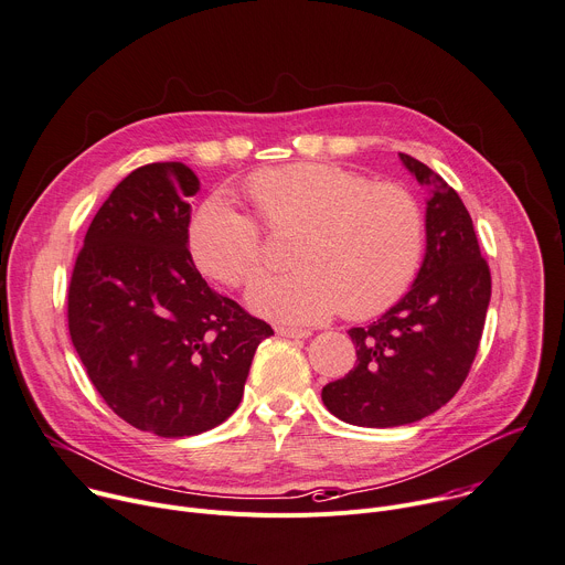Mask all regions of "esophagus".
Listing matches in <instances>:
<instances>
[{
    "label": "esophagus",
    "instance_id": "34e87169",
    "mask_svg": "<svg viewBox=\"0 0 565 565\" xmlns=\"http://www.w3.org/2000/svg\"><path fill=\"white\" fill-rule=\"evenodd\" d=\"M277 333L284 338H301V340L311 335L309 329H292V327H277Z\"/></svg>",
    "mask_w": 565,
    "mask_h": 565
}]
</instances>
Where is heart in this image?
<instances>
[{
  "instance_id": "heart-1",
  "label": "heart",
  "mask_w": 565,
  "mask_h": 565,
  "mask_svg": "<svg viewBox=\"0 0 565 565\" xmlns=\"http://www.w3.org/2000/svg\"><path fill=\"white\" fill-rule=\"evenodd\" d=\"M275 230H299L290 273L266 275L247 290V306L288 324L370 318L413 284L424 254V214L398 184L333 164H290L254 173L245 184ZM189 243L214 279L243 286L266 264L262 227L234 202L214 195L195 212Z\"/></svg>"
}]
</instances>
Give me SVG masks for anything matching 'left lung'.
I'll return each instance as SVG.
<instances>
[{
  "label": "left lung",
  "instance_id": "1",
  "mask_svg": "<svg viewBox=\"0 0 565 565\" xmlns=\"http://www.w3.org/2000/svg\"><path fill=\"white\" fill-rule=\"evenodd\" d=\"M398 160L428 189L422 268L376 322L349 329L358 361L322 387L329 413L363 428L415 424L455 396L473 365L491 299L465 202L424 162L405 152Z\"/></svg>",
  "mask_w": 565,
  "mask_h": 565
}]
</instances>
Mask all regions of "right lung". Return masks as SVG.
I'll use <instances>...</instances> for the list:
<instances>
[{"label": "right lung", "mask_w": 565, "mask_h": 565, "mask_svg": "<svg viewBox=\"0 0 565 565\" xmlns=\"http://www.w3.org/2000/svg\"><path fill=\"white\" fill-rule=\"evenodd\" d=\"M195 173L146 164L100 204L76 259L67 318L74 349L104 401L130 426L191 437L241 403L270 324L218 295L189 252Z\"/></svg>", "instance_id": "add662e5"}]
</instances>
